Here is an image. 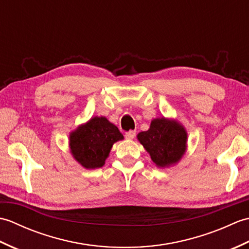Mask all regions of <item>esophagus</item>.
I'll use <instances>...</instances> for the list:
<instances>
[{
  "mask_svg": "<svg viewBox=\"0 0 249 249\" xmlns=\"http://www.w3.org/2000/svg\"><path fill=\"white\" fill-rule=\"evenodd\" d=\"M135 136H136V131H135V130H130V131H128V133L125 134L126 139H128V140L134 139Z\"/></svg>",
  "mask_w": 249,
  "mask_h": 249,
  "instance_id": "34e87169",
  "label": "esophagus"
}]
</instances>
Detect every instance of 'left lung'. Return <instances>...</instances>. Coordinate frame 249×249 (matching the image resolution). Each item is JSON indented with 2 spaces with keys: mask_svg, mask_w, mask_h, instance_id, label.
<instances>
[{
  "mask_svg": "<svg viewBox=\"0 0 249 249\" xmlns=\"http://www.w3.org/2000/svg\"><path fill=\"white\" fill-rule=\"evenodd\" d=\"M137 138L160 168L177 163L186 151L187 133L184 126L174 120L154 119L149 130L141 131Z\"/></svg>",
  "mask_w": 249,
  "mask_h": 249,
  "instance_id": "obj_1",
  "label": "left lung"
}]
</instances>
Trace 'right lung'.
<instances>
[{"label": "right lung", "mask_w": 249, "mask_h": 249, "mask_svg": "<svg viewBox=\"0 0 249 249\" xmlns=\"http://www.w3.org/2000/svg\"><path fill=\"white\" fill-rule=\"evenodd\" d=\"M123 139L119 128L105 116H94L71 133V153L82 167L100 168L105 165L112 145Z\"/></svg>", "instance_id": "1"}]
</instances>
